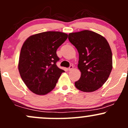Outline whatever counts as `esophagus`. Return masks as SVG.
I'll return each instance as SVG.
<instances>
[{
	"instance_id": "1",
	"label": "esophagus",
	"mask_w": 128,
	"mask_h": 128,
	"mask_svg": "<svg viewBox=\"0 0 128 128\" xmlns=\"http://www.w3.org/2000/svg\"><path fill=\"white\" fill-rule=\"evenodd\" d=\"M73 68H74V66L72 65H71V66H70L69 68H68V70L70 71V70H72Z\"/></svg>"
}]
</instances>
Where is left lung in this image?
I'll return each mask as SVG.
<instances>
[{"label":"left lung","instance_id":"1","mask_svg":"<svg viewBox=\"0 0 128 128\" xmlns=\"http://www.w3.org/2000/svg\"><path fill=\"white\" fill-rule=\"evenodd\" d=\"M68 40L79 53L78 68L81 76L75 86L83 92H92L106 83L112 69V53L107 40L84 30L70 33Z\"/></svg>","mask_w":128,"mask_h":128}]
</instances>
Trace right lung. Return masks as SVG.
<instances>
[{"label": "right lung", "mask_w": 128, "mask_h": 128, "mask_svg": "<svg viewBox=\"0 0 128 128\" xmlns=\"http://www.w3.org/2000/svg\"><path fill=\"white\" fill-rule=\"evenodd\" d=\"M68 35L56 31L30 36L21 48L18 70L22 81L34 93L46 94L54 88L64 70L58 68L56 50Z\"/></svg>", "instance_id": "1"}]
</instances>
